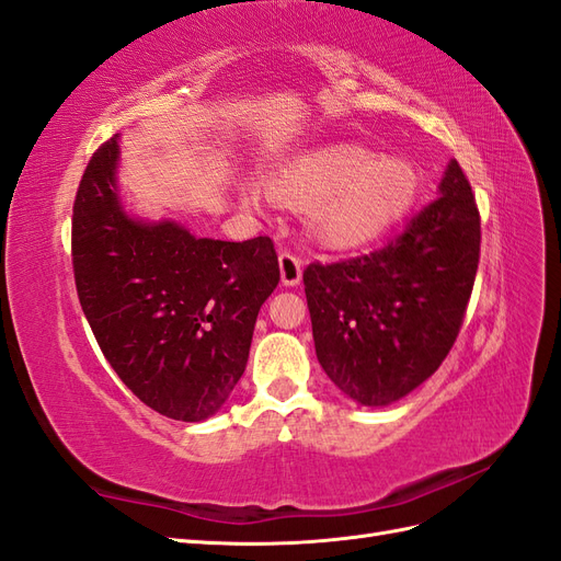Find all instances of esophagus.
Returning <instances> with one entry per match:
<instances>
[{
    "instance_id": "1",
    "label": "esophagus",
    "mask_w": 561,
    "mask_h": 561,
    "mask_svg": "<svg viewBox=\"0 0 561 561\" xmlns=\"http://www.w3.org/2000/svg\"><path fill=\"white\" fill-rule=\"evenodd\" d=\"M278 264H280V280L287 287H295L301 280V257L290 250L278 252Z\"/></svg>"
}]
</instances>
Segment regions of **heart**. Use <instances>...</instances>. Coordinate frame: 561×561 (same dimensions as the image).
Instances as JSON below:
<instances>
[{
	"instance_id": "b5f03b06",
	"label": "heart",
	"mask_w": 561,
	"mask_h": 561,
	"mask_svg": "<svg viewBox=\"0 0 561 561\" xmlns=\"http://www.w3.org/2000/svg\"><path fill=\"white\" fill-rule=\"evenodd\" d=\"M271 196L311 210V229L334 248L379 239L412 210L419 171L404 157H379L363 147L311 151L274 175Z\"/></svg>"
}]
</instances>
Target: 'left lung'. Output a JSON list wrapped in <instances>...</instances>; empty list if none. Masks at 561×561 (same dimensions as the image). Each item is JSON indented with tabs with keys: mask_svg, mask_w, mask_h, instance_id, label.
<instances>
[{
	"mask_svg": "<svg viewBox=\"0 0 561 561\" xmlns=\"http://www.w3.org/2000/svg\"><path fill=\"white\" fill-rule=\"evenodd\" d=\"M480 210L451 161L439 196L388 245L304 271L318 363L365 407L426 381L451 351L480 264Z\"/></svg>",
	"mask_w": 561,
	"mask_h": 561,
	"instance_id": "left-lung-1",
	"label": "left lung"
}]
</instances>
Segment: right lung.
Masks as SVG:
<instances>
[{
    "instance_id": "add662e5",
    "label": "right lung",
    "mask_w": 561,
    "mask_h": 561,
    "mask_svg": "<svg viewBox=\"0 0 561 561\" xmlns=\"http://www.w3.org/2000/svg\"><path fill=\"white\" fill-rule=\"evenodd\" d=\"M118 142L95 149L72 210L79 304L107 363L151 410L203 421L243 377L260 307L280 280L268 236L196 239L140 222L116 192Z\"/></svg>"
}]
</instances>
